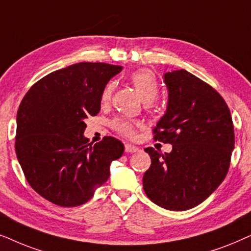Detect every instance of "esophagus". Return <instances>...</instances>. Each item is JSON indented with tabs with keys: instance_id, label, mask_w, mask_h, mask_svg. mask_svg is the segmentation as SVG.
<instances>
[{
	"instance_id": "obj_1",
	"label": "esophagus",
	"mask_w": 251,
	"mask_h": 251,
	"mask_svg": "<svg viewBox=\"0 0 251 251\" xmlns=\"http://www.w3.org/2000/svg\"><path fill=\"white\" fill-rule=\"evenodd\" d=\"M125 151L128 152V153H132V152H136L139 151V148L135 146H132V145H128V143H126L125 145Z\"/></svg>"
}]
</instances>
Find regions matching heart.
Instances as JSON below:
<instances>
[{
	"instance_id": "1",
	"label": "heart",
	"mask_w": 251,
	"mask_h": 251,
	"mask_svg": "<svg viewBox=\"0 0 251 251\" xmlns=\"http://www.w3.org/2000/svg\"><path fill=\"white\" fill-rule=\"evenodd\" d=\"M132 85L134 86L136 93L145 103H150L157 98L159 92L158 81L156 75L149 70H138L133 72L129 76ZM113 92V83L108 82L101 93V102L106 103L110 101ZM112 128L124 138L133 139L135 136L136 128L140 126V123L136 120L116 118L111 123Z\"/></svg>"
}]
</instances>
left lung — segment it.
I'll return each instance as SVG.
<instances>
[{
  "mask_svg": "<svg viewBox=\"0 0 251 251\" xmlns=\"http://www.w3.org/2000/svg\"><path fill=\"white\" fill-rule=\"evenodd\" d=\"M168 110L153 127V140L172 151L145 149L151 165L143 175L147 196L162 208L182 211L215 192L228 172L234 126L222 95L186 70L164 75Z\"/></svg>",
  "mask_w": 251,
  "mask_h": 251,
  "instance_id": "1",
  "label": "left lung"
}]
</instances>
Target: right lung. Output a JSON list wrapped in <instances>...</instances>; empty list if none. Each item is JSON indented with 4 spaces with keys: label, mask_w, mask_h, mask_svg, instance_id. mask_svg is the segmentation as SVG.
<instances>
[{
    "label": "right lung",
    "mask_w": 251,
    "mask_h": 251,
    "mask_svg": "<svg viewBox=\"0 0 251 251\" xmlns=\"http://www.w3.org/2000/svg\"><path fill=\"white\" fill-rule=\"evenodd\" d=\"M123 66L76 63L33 85L17 112L15 148L25 178L36 193L59 206L89 201L106 182L110 163L124 145L104 136L88 143L85 120L101 109V93Z\"/></svg>",
    "instance_id": "1"
}]
</instances>
